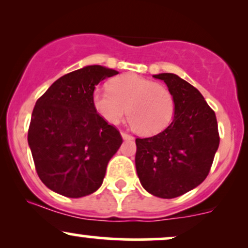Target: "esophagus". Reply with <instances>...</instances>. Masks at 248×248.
Masks as SVG:
<instances>
[{"instance_id": "obj_1", "label": "esophagus", "mask_w": 248, "mask_h": 248, "mask_svg": "<svg viewBox=\"0 0 248 248\" xmlns=\"http://www.w3.org/2000/svg\"><path fill=\"white\" fill-rule=\"evenodd\" d=\"M121 136L124 140H133V136L129 135V134H127L126 132H121Z\"/></svg>"}]
</instances>
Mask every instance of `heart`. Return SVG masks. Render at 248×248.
Returning <instances> with one entry per match:
<instances>
[{"label": "heart", "mask_w": 248, "mask_h": 248, "mask_svg": "<svg viewBox=\"0 0 248 248\" xmlns=\"http://www.w3.org/2000/svg\"><path fill=\"white\" fill-rule=\"evenodd\" d=\"M108 87L92 92L93 108L108 124H120L127 114L134 132L152 136L171 122L175 99L164 85L140 76L124 75L113 79Z\"/></svg>", "instance_id": "1"}]
</instances>
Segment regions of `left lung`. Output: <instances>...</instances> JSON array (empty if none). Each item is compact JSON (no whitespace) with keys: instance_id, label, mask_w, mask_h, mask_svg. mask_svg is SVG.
I'll list each match as a JSON object with an SVG mask.
<instances>
[{"instance_id":"8db88e82","label":"left lung","mask_w":248,"mask_h":248,"mask_svg":"<svg viewBox=\"0 0 248 248\" xmlns=\"http://www.w3.org/2000/svg\"><path fill=\"white\" fill-rule=\"evenodd\" d=\"M154 78L163 80L172 93L173 120L157 135L136 139L135 166L146 191L170 199L206 178L219 147L218 124L197 88L173 73Z\"/></svg>"}]
</instances>
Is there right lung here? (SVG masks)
Instances as JSON below:
<instances>
[{
	"label": "right lung",
	"instance_id": "obj_1",
	"mask_svg": "<svg viewBox=\"0 0 248 248\" xmlns=\"http://www.w3.org/2000/svg\"><path fill=\"white\" fill-rule=\"evenodd\" d=\"M118 73L88 65L57 79L37 100L28 143L39 178L52 191L80 198L101 186L122 138L96 114L92 92L101 80Z\"/></svg>",
	"mask_w": 248,
	"mask_h": 248
}]
</instances>
